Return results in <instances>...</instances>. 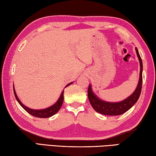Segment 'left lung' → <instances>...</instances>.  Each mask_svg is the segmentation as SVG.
Segmentation results:
<instances>
[{
    "label": "left lung",
    "instance_id": "left-lung-1",
    "mask_svg": "<svg viewBox=\"0 0 156 156\" xmlns=\"http://www.w3.org/2000/svg\"><path fill=\"white\" fill-rule=\"evenodd\" d=\"M136 51L137 56L138 57L140 61V78L138 81V86L136 90L127 98L122 100L119 102H106L104 100L99 99L96 95L92 91L91 86L89 84L88 88V98L89 102L91 105L92 107L94 108L96 112H98L101 114L107 115H118L131 109V108L135 105L136 102L138 101L140 96L142 84V61L141 57L140 56L138 49L136 47Z\"/></svg>",
    "mask_w": 156,
    "mask_h": 156
}]
</instances>
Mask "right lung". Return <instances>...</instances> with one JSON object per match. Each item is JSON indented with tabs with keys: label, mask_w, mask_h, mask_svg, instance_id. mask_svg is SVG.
Here are the masks:
<instances>
[{
	"label": "right lung",
	"mask_w": 156,
	"mask_h": 156,
	"mask_svg": "<svg viewBox=\"0 0 156 156\" xmlns=\"http://www.w3.org/2000/svg\"><path fill=\"white\" fill-rule=\"evenodd\" d=\"M72 84V83H69L67 85H66L65 87H68L69 85H70V84ZM13 88H14V96L16 97V98L17 101L18 102V103L20 105V106L22 107L23 109H24L26 111V112H28L31 115L35 116V117L41 118H49V117H51V116L54 115V114H56V113L60 110V107H62V102H63V99H64V96H63V94H64V90L62 91L61 94H60V96L59 98V99L58 100V101L54 105H53L52 106L49 107L48 108H46V109H44L35 110V109H30V108H28L27 107L25 106V105L20 101L19 98H18L16 93L14 87Z\"/></svg>",
	"instance_id": "1"
}]
</instances>
